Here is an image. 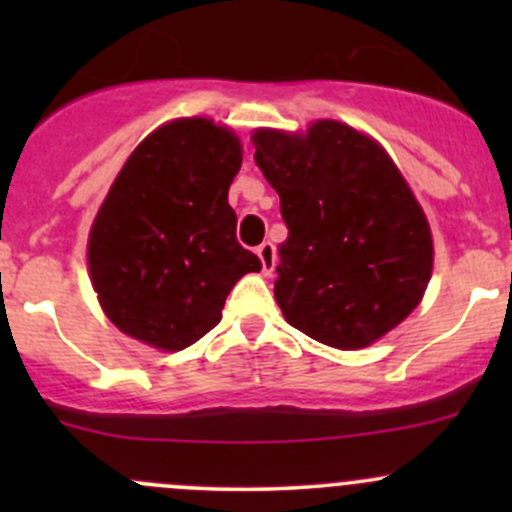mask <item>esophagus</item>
I'll return each instance as SVG.
<instances>
[{"instance_id": "obj_1", "label": "esophagus", "mask_w": 512, "mask_h": 512, "mask_svg": "<svg viewBox=\"0 0 512 512\" xmlns=\"http://www.w3.org/2000/svg\"><path fill=\"white\" fill-rule=\"evenodd\" d=\"M257 257H260V262H262V272L270 277L272 272H275V265H277L275 245H272V242H262V245L257 247Z\"/></svg>"}]
</instances>
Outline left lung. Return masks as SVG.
Here are the masks:
<instances>
[{
  "label": "left lung",
  "mask_w": 512,
  "mask_h": 512,
  "mask_svg": "<svg viewBox=\"0 0 512 512\" xmlns=\"http://www.w3.org/2000/svg\"><path fill=\"white\" fill-rule=\"evenodd\" d=\"M252 146L289 230L275 280L282 314L327 347H371L431 280L433 235L414 190L376 138L334 118L255 128Z\"/></svg>",
  "instance_id": "1"
}]
</instances>
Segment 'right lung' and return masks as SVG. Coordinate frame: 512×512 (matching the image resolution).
Returning a JSON list of instances; mask_svg holds the SVG:
<instances>
[{
  "mask_svg": "<svg viewBox=\"0 0 512 512\" xmlns=\"http://www.w3.org/2000/svg\"><path fill=\"white\" fill-rule=\"evenodd\" d=\"M240 165L230 126L188 116L148 133L118 170L86 260L103 314L126 337L180 352L223 319L235 282L262 270L227 203Z\"/></svg>",
  "mask_w": 512,
  "mask_h": 512,
  "instance_id": "1",
  "label": "right lung"
}]
</instances>
